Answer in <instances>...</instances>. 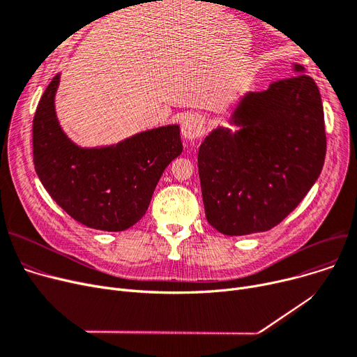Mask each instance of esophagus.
<instances>
[{"label": "esophagus", "mask_w": 357, "mask_h": 357, "mask_svg": "<svg viewBox=\"0 0 357 357\" xmlns=\"http://www.w3.org/2000/svg\"><path fill=\"white\" fill-rule=\"evenodd\" d=\"M182 136L186 140H197L201 139L205 133V120L201 116H188L185 117L181 126Z\"/></svg>", "instance_id": "1"}]
</instances>
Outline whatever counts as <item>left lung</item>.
Masks as SVG:
<instances>
[{
  "instance_id": "obj_1",
  "label": "left lung",
  "mask_w": 357,
  "mask_h": 357,
  "mask_svg": "<svg viewBox=\"0 0 357 357\" xmlns=\"http://www.w3.org/2000/svg\"><path fill=\"white\" fill-rule=\"evenodd\" d=\"M266 91L248 92L230 123L198 150L205 217L226 236L278 226L321 174L326 130L321 96L301 65Z\"/></svg>"
}]
</instances>
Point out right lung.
I'll return each instance as SVG.
<instances>
[{"label": "right lung", "instance_id": "add662e5", "mask_svg": "<svg viewBox=\"0 0 357 357\" xmlns=\"http://www.w3.org/2000/svg\"><path fill=\"white\" fill-rule=\"evenodd\" d=\"M52 79L33 119V162L49 195L73 220L123 231L144 214L165 167L182 153L179 126L142 131L117 144L79 147L59 126Z\"/></svg>", "mask_w": 357, "mask_h": 357}]
</instances>
